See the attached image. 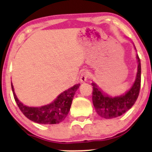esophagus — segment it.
<instances>
[{
  "instance_id": "1",
  "label": "esophagus",
  "mask_w": 152,
  "mask_h": 152,
  "mask_svg": "<svg viewBox=\"0 0 152 152\" xmlns=\"http://www.w3.org/2000/svg\"><path fill=\"white\" fill-rule=\"evenodd\" d=\"M89 78V72L87 71H83V72L81 74V76H80V81H81L82 83H84L85 81H86V80Z\"/></svg>"
}]
</instances>
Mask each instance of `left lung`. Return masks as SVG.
<instances>
[{
	"instance_id": "8db88e82",
	"label": "left lung",
	"mask_w": 152,
	"mask_h": 152,
	"mask_svg": "<svg viewBox=\"0 0 152 152\" xmlns=\"http://www.w3.org/2000/svg\"><path fill=\"white\" fill-rule=\"evenodd\" d=\"M138 59V71L136 81L128 92L124 95L117 97H111L106 95L103 91L92 83L93 104L99 116L104 118H113L121 116L129 111L135 104L139 96L141 87V62L139 56Z\"/></svg>"
}]
</instances>
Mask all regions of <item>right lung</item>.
<instances>
[{
    "instance_id": "right-lung-1",
    "label": "right lung",
    "mask_w": 152,
    "mask_h": 152,
    "mask_svg": "<svg viewBox=\"0 0 152 152\" xmlns=\"http://www.w3.org/2000/svg\"><path fill=\"white\" fill-rule=\"evenodd\" d=\"M79 86L80 84L78 83L64 91L53 101V102L48 105L41 107H28L19 102L14 93L13 86L11 83L13 96L21 112L28 119L42 124H55L65 119L70 110L75 93Z\"/></svg>"
}]
</instances>
